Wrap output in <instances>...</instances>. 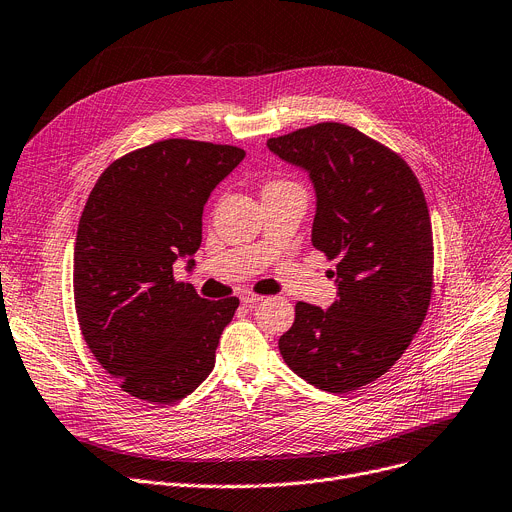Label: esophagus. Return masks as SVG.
<instances>
[{
  "label": "esophagus",
  "instance_id": "1",
  "mask_svg": "<svg viewBox=\"0 0 512 512\" xmlns=\"http://www.w3.org/2000/svg\"><path fill=\"white\" fill-rule=\"evenodd\" d=\"M241 300H243V304H257V302H261V300H263V296L253 294V292H243Z\"/></svg>",
  "mask_w": 512,
  "mask_h": 512
}]
</instances>
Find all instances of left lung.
<instances>
[{
	"instance_id": "8db88e82",
	"label": "left lung",
	"mask_w": 512,
	"mask_h": 512,
	"mask_svg": "<svg viewBox=\"0 0 512 512\" xmlns=\"http://www.w3.org/2000/svg\"><path fill=\"white\" fill-rule=\"evenodd\" d=\"M267 148L309 175L311 243L337 259L335 302L327 311L298 302L280 354L317 389H360L401 358L428 311L434 257L422 187L401 156L342 123L304 127Z\"/></svg>"
}]
</instances>
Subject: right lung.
<instances>
[{"instance_id":"add662e5","label":"right lung","mask_w":512,"mask_h":512,"mask_svg":"<svg viewBox=\"0 0 512 512\" xmlns=\"http://www.w3.org/2000/svg\"><path fill=\"white\" fill-rule=\"evenodd\" d=\"M243 158L234 146L156 142L115 160L86 201L74 247L78 323L131 397L179 401L216 364L238 298H201L173 265H195L203 206Z\"/></svg>"}]
</instances>
